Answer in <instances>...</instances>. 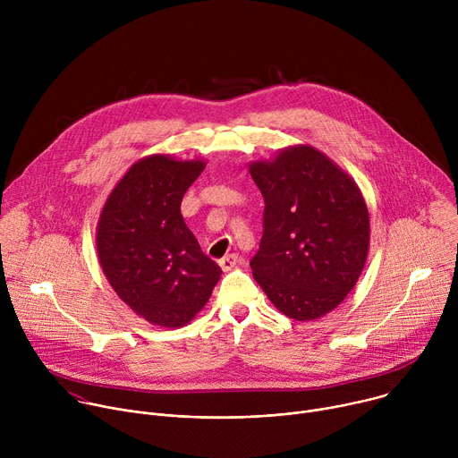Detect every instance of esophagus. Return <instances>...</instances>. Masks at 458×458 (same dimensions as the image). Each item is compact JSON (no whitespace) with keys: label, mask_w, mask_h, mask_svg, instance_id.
Masks as SVG:
<instances>
[{"label":"esophagus","mask_w":458,"mask_h":458,"mask_svg":"<svg viewBox=\"0 0 458 458\" xmlns=\"http://www.w3.org/2000/svg\"><path fill=\"white\" fill-rule=\"evenodd\" d=\"M237 263H239V255L237 253H230V255H226V257H223L219 260V267L223 268V272H230V270L235 268Z\"/></svg>","instance_id":"esophagus-1"}]
</instances>
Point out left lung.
<instances>
[{
    "label": "left lung",
    "instance_id": "8db88e82",
    "mask_svg": "<svg viewBox=\"0 0 458 458\" xmlns=\"http://www.w3.org/2000/svg\"><path fill=\"white\" fill-rule=\"evenodd\" d=\"M265 198L253 279L290 318L315 320L357 284L369 250V214L357 182L310 145L250 163Z\"/></svg>",
    "mask_w": 458,
    "mask_h": 458
}]
</instances>
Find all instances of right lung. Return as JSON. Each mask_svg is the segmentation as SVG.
<instances>
[{"label": "right lung", "instance_id": "add662e5", "mask_svg": "<svg viewBox=\"0 0 458 458\" xmlns=\"http://www.w3.org/2000/svg\"><path fill=\"white\" fill-rule=\"evenodd\" d=\"M203 159L152 154L136 161L110 191L96 228L103 274L141 318L181 328L208 302L221 268L184 225L181 201Z\"/></svg>", "mask_w": 458, "mask_h": 458}]
</instances>
